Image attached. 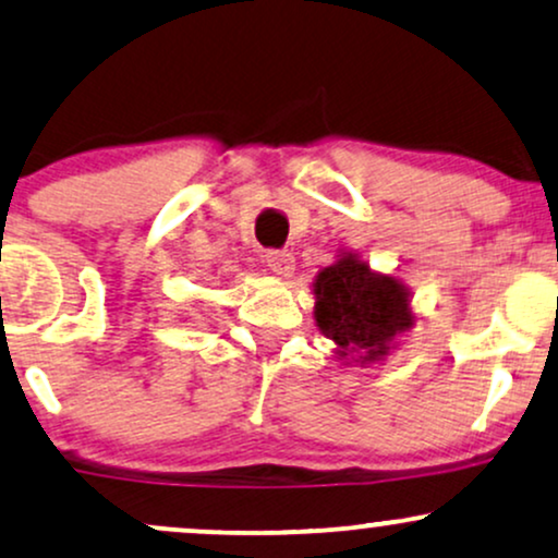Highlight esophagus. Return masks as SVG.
<instances>
[{"label":"esophagus","mask_w":558,"mask_h":558,"mask_svg":"<svg viewBox=\"0 0 558 558\" xmlns=\"http://www.w3.org/2000/svg\"><path fill=\"white\" fill-rule=\"evenodd\" d=\"M265 262L275 275H280V278H288V275L293 272V267H296V257H293L291 252H267Z\"/></svg>","instance_id":"1"}]
</instances>
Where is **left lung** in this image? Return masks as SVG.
<instances>
[{
    "label": "left lung",
    "mask_w": 558,
    "mask_h": 558,
    "mask_svg": "<svg viewBox=\"0 0 558 558\" xmlns=\"http://www.w3.org/2000/svg\"><path fill=\"white\" fill-rule=\"evenodd\" d=\"M314 319L338 353L361 364L385 359L395 335L413 327L411 293L400 280L372 272L355 254H343L325 267L314 283Z\"/></svg>",
    "instance_id": "1"
}]
</instances>
